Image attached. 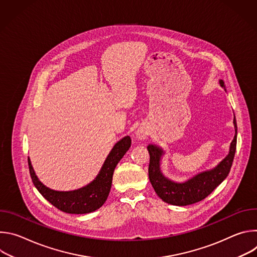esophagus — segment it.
I'll return each mask as SVG.
<instances>
[{
  "mask_svg": "<svg viewBox=\"0 0 257 257\" xmlns=\"http://www.w3.org/2000/svg\"><path fill=\"white\" fill-rule=\"evenodd\" d=\"M148 135H149V130L146 129L145 127H140V128H138L137 131H136V136H137V138L140 139V140L145 139L146 137H148Z\"/></svg>",
  "mask_w": 257,
  "mask_h": 257,
  "instance_id": "34e87169",
  "label": "esophagus"
}]
</instances>
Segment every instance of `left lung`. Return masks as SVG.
Returning <instances> with one entry per match:
<instances>
[{
  "label": "left lung",
  "instance_id": "obj_1",
  "mask_svg": "<svg viewBox=\"0 0 257 257\" xmlns=\"http://www.w3.org/2000/svg\"><path fill=\"white\" fill-rule=\"evenodd\" d=\"M219 84L225 88V83L223 80H219ZM234 125L236 134L231 142L229 155L214 169L198 174L185 183H175L165 178L160 169L161 157L164 154L163 150L153 144L148 146L151 157L149 177L156 193L161 197V199L173 205H189L201 201L221 184L230 173L236 153L237 123L235 117Z\"/></svg>",
  "mask_w": 257,
  "mask_h": 257
}]
</instances>
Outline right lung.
I'll return each instance as SVG.
<instances>
[{
    "instance_id": "1",
    "label": "right lung",
    "mask_w": 257,
    "mask_h": 257,
    "mask_svg": "<svg viewBox=\"0 0 257 257\" xmlns=\"http://www.w3.org/2000/svg\"><path fill=\"white\" fill-rule=\"evenodd\" d=\"M131 146V138L124 137L108 154L99 174L87 186L74 191H55L46 187L36 177L30 160L28 168L31 180L40 193L58 209L67 213H88L99 208L106 200L112 186L113 174L120 160Z\"/></svg>"
}]
</instances>
